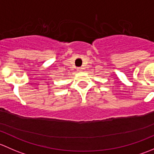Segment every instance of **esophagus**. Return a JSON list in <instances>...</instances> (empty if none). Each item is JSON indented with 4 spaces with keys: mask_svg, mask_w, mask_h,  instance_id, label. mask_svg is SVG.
Returning a JSON list of instances; mask_svg holds the SVG:
<instances>
[{
    "mask_svg": "<svg viewBox=\"0 0 154 154\" xmlns=\"http://www.w3.org/2000/svg\"><path fill=\"white\" fill-rule=\"evenodd\" d=\"M77 71H83V68H82L81 67H78L77 68Z\"/></svg>",
    "mask_w": 154,
    "mask_h": 154,
    "instance_id": "obj_1",
    "label": "esophagus"
}]
</instances>
